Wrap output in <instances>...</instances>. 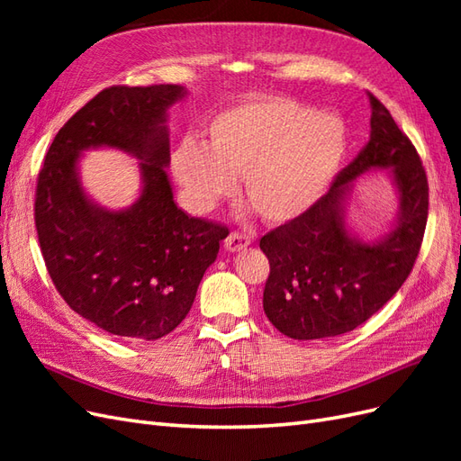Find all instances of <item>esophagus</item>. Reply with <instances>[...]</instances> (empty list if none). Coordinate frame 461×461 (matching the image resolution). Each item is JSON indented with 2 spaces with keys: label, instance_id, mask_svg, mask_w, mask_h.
Here are the masks:
<instances>
[{
  "label": "esophagus",
  "instance_id": "34e87169",
  "mask_svg": "<svg viewBox=\"0 0 461 461\" xmlns=\"http://www.w3.org/2000/svg\"><path fill=\"white\" fill-rule=\"evenodd\" d=\"M249 244H252V239L239 230H232L225 239V248L229 249V252H240V249L248 248Z\"/></svg>",
  "mask_w": 461,
  "mask_h": 461
}]
</instances>
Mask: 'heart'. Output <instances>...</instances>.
Masks as SVG:
<instances>
[{"label": "heart", "mask_w": 461, "mask_h": 461, "mask_svg": "<svg viewBox=\"0 0 461 461\" xmlns=\"http://www.w3.org/2000/svg\"><path fill=\"white\" fill-rule=\"evenodd\" d=\"M350 148L346 124L288 97H259L222 109L205 144L185 138L173 171L192 205L207 212L234 190L269 222L302 217L323 198Z\"/></svg>", "instance_id": "b5f03b06"}]
</instances>
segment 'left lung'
Here are the masks:
<instances>
[{"label": "left lung", "mask_w": 461, "mask_h": 461, "mask_svg": "<svg viewBox=\"0 0 461 461\" xmlns=\"http://www.w3.org/2000/svg\"><path fill=\"white\" fill-rule=\"evenodd\" d=\"M371 136L310 212L259 240L269 259L263 310L294 340L339 337L379 312L406 281L420 256L429 185L421 158L388 109L369 92ZM369 168H390L401 196L399 222L383 241L366 245L347 232L343 198Z\"/></svg>", "instance_id": "8db88e82"}]
</instances>
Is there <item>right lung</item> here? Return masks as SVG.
<instances>
[{"label":"right lung","mask_w":461,"mask_h":461,"mask_svg":"<svg viewBox=\"0 0 461 461\" xmlns=\"http://www.w3.org/2000/svg\"><path fill=\"white\" fill-rule=\"evenodd\" d=\"M185 94L176 85L102 90L55 134L38 173L34 221L55 288L80 317L127 340H158L180 325L229 234L173 200L165 121ZM102 145L143 161L141 198L122 212L95 206L79 186V153Z\"/></svg>","instance_id":"right-lung-1"}]
</instances>
